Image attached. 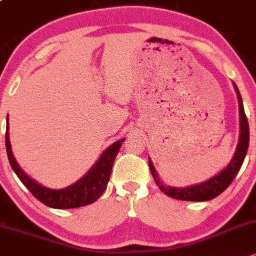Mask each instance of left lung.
<instances>
[{"instance_id": "1", "label": "left lung", "mask_w": 256, "mask_h": 256, "mask_svg": "<svg viewBox=\"0 0 256 256\" xmlns=\"http://www.w3.org/2000/svg\"><path fill=\"white\" fill-rule=\"evenodd\" d=\"M234 90L237 92L238 102H240V142H238L237 150L234 152V158L228 163V166L225 169L216 174L215 176L210 178L204 182L197 184V185L188 186V188H173V186L163 185L160 182L158 175L154 170V164L151 160H148V166H150V170L152 176H154V182L158 186L160 190L166 196L175 198V200H191V202H202V200H213L216 196H219L221 192H224L228 188L230 184L234 182V176H236L238 172H240V166L243 164V160L246 158V151H248L249 146V124L248 120H246V112H244L243 102L240 98V90H238L237 86L234 84Z\"/></svg>"}]
</instances>
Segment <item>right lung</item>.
<instances>
[{"label":"right lung","mask_w":256,"mask_h":256,"mask_svg":"<svg viewBox=\"0 0 256 256\" xmlns=\"http://www.w3.org/2000/svg\"><path fill=\"white\" fill-rule=\"evenodd\" d=\"M126 139H120L114 142L110 148H108L102 152V157L93 166V168L88 172L84 176L81 178L78 182L62 190H52L44 186L37 184L35 180L28 178L22 170L16 158L13 156L12 148H10V133H8V116H7V129H6V150L10 160V166L13 168L14 173L18 175L20 182L26 186V188L34 197H36L43 204L56 209H70L78 208V206H88L104 194L110 180L112 164L118 154L122 142Z\"/></svg>","instance_id":"obj_1"}]
</instances>
